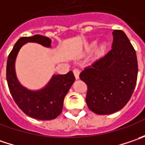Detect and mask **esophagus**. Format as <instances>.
<instances>
[{
  "label": "esophagus",
  "instance_id": "1",
  "mask_svg": "<svg viewBox=\"0 0 145 145\" xmlns=\"http://www.w3.org/2000/svg\"><path fill=\"white\" fill-rule=\"evenodd\" d=\"M73 73H74V76H75L76 79L77 80V79H79V75H80V71L78 69H73Z\"/></svg>",
  "mask_w": 145,
  "mask_h": 145
}]
</instances>
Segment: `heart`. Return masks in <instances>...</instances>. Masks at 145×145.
<instances>
[{"mask_svg":"<svg viewBox=\"0 0 145 145\" xmlns=\"http://www.w3.org/2000/svg\"><path fill=\"white\" fill-rule=\"evenodd\" d=\"M103 47H101V48H99V50H98V53H100L102 51H103Z\"/></svg>","mask_w":145,"mask_h":145,"instance_id":"obj_1","label":"heart"}]
</instances>
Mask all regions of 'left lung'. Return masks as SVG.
Returning a JSON list of instances; mask_svg holds the SVG:
<instances>
[{"instance_id": "left-lung-1", "label": "left lung", "mask_w": 145, "mask_h": 145, "mask_svg": "<svg viewBox=\"0 0 145 145\" xmlns=\"http://www.w3.org/2000/svg\"><path fill=\"white\" fill-rule=\"evenodd\" d=\"M111 50L86 67L80 78L87 85V106L97 114H110L124 107L137 85L136 51L125 33L114 30Z\"/></svg>"}]
</instances>
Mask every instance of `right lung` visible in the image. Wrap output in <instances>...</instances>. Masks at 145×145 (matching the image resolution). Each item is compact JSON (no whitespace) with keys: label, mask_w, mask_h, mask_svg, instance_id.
Segmentation results:
<instances>
[{"label":"right lung","mask_w":145,"mask_h":145,"mask_svg":"<svg viewBox=\"0 0 145 145\" xmlns=\"http://www.w3.org/2000/svg\"><path fill=\"white\" fill-rule=\"evenodd\" d=\"M26 42H37L51 48L52 40L48 37L35 35L22 37L9 53L6 67V79L10 93L16 104L26 115L39 120L56 119L62 112L64 99L75 81L72 71L64 75H53L46 86L39 90L28 89L17 78L15 60L21 48Z\"/></svg>","instance_id":"right-lung-1"}]
</instances>
